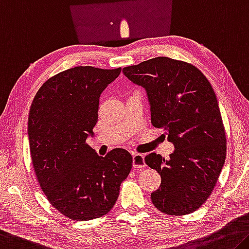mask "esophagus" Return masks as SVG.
I'll return each instance as SVG.
<instances>
[{"label":"esophagus","mask_w":249,"mask_h":249,"mask_svg":"<svg viewBox=\"0 0 249 249\" xmlns=\"http://www.w3.org/2000/svg\"><path fill=\"white\" fill-rule=\"evenodd\" d=\"M133 167L137 169H143L146 167L143 154L133 153Z\"/></svg>","instance_id":"obj_1"}]
</instances>
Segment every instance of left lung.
I'll list each match as a JSON object with an SVG mask.
<instances>
[{"instance_id":"left-lung-1","label":"left lung","mask_w":249,"mask_h":249,"mask_svg":"<svg viewBox=\"0 0 249 249\" xmlns=\"http://www.w3.org/2000/svg\"><path fill=\"white\" fill-rule=\"evenodd\" d=\"M124 74L147 92L152 124L163 128L175 151L145 163L160 174L151 199L157 210L181 216L195 212L216 186L226 159V135L214 89L191 63L160 56L126 66Z\"/></svg>"}]
</instances>
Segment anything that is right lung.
Segmentation results:
<instances>
[{"instance_id": "add662e5", "label": "right lung", "mask_w": 249, "mask_h": 249, "mask_svg": "<svg viewBox=\"0 0 249 249\" xmlns=\"http://www.w3.org/2000/svg\"><path fill=\"white\" fill-rule=\"evenodd\" d=\"M122 69L76 66L50 77L29 113L31 159L46 198L72 220L100 218L115 205L133 157L114 148L98 156L86 143L98 118L103 89Z\"/></svg>"}]
</instances>
